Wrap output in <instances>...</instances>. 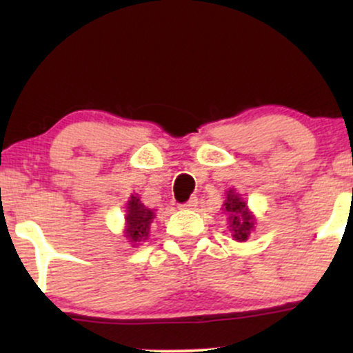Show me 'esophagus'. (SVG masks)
<instances>
[{
	"mask_svg": "<svg viewBox=\"0 0 353 353\" xmlns=\"http://www.w3.org/2000/svg\"><path fill=\"white\" fill-rule=\"evenodd\" d=\"M197 208V197H190L185 204H181V209H196Z\"/></svg>",
	"mask_w": 353,
	"mask_h": 353,
	"instance_id": "34e87169",
	"label": "esophagus"
}]
</instances>
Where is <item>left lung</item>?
<instances>
[{"instance_id":"left-lung-1","label":"left lung","mask_w":353,"mask_h":353,"mask_svg":"<svg viewBox=\"0 0 353 353\" xmlns=\"http://www.w3.org/2000/svg\"><path fill=\"white\" fill-rule=\"evenodd\" d=\"M225 194H228V197H225L222 210L228 216L230 234H232L234 241L245 242L250 232H254L255 229L254 212L249 209L247 202L242 199L241 194L236 192V189H229Z\"/></svg>"}]
</instances>
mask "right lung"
<instances>
[{
	"label": "right lung",
	"instance_id": "1",
	"mask_svg": "<svg viewBox=\"0 0 353 353\" xmlns=\"http://www.w3.org/2000/svg\"><path fill=\"white\" fill-rule=\"evenodd\" d=\"M156 217V210L145 208L141 202L139 194H131L125 202V216H124V237L132 247L141 245L149 239V229Z\"/></svg>",
	"mask_w": 353,
	"mask_h": 353
}]
</instances>
